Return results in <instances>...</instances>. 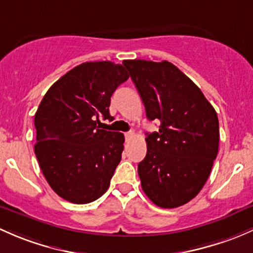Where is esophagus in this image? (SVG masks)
<instances>
[{
	"label": "esophagus",
	"instance_id": "34e87169",
	"mask_svg": "<svg viewBox=\"0 0 253 253\" xmlns=\"http://www.w3.org/2000/svg\"><path fill=\"white\" fill-rule=\"evenodd\" d=\"M125 137H126V139H127V140L131 139V138H133V137H134V132H133V131L127 132V133H125Z\"/></svg>",
	"mask_w": 253,
	"mask_h": 253
}]
</instances>
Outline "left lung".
I'll list each match as a JSON object with an SVG mask.
<instances>
[{"label": "left lung", "mask_w": 253, "mask_h": 253, "mask_svg": "<svg viewBox=\"0 0 253 253\" xmlns=\"http://www.w3.org/2000/svg\"><path fill=\"white\" fill-rule=\"evenodd\" d=\"M147 118L160 120L147 133V156L138 164L145 195L156 206L174 209L203 189L218 153L219 125L213 106L172 63L125 60Z\"/></svg>", "instance_id": "8db88e82"}]
</instances>
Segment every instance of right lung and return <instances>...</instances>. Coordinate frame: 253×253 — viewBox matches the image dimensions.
<instances>
[{"mask_svg": "<svg viewBox=\"0 0 253 253\" xmlns=\"http://www.w3.org/2000/svg\"><path fill=\"white\" fill-rule=\"evenodd\" d=\"M129 75L121 64L87 62L50 86L35 114V154L60 198L88 204L108 190L124 151V134L100 129L110 98Z\"/></svg>", "mask_w": 253, "mask_h": 253, "instance_id": "right-lung-1", "label": "right lung"}]
</instances>
